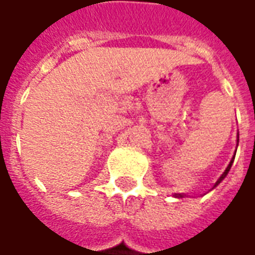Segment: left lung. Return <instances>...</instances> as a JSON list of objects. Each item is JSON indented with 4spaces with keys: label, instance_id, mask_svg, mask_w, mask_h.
<instances>
[{
    "label": "left lung",
    "instance_id": "obj_1",
    "mask_svg": "<svg viewBox=\"0 0 255 255\" xmlns=\"http://www.w3.org/2000/svg\"><path fill=\"white\" fill-rule=\"evenodd\" d=\"M233 158H235V157H233ZM232 164H233V159H232V161H231V164L228 165V168H226V171H225L224 173H222V176H221V178L218 179V182H217V183H215V186H217V184H218V183H221V180H222V179H224L225 176H226V175H228V172H229V169H231ZM176 197H182V194H176Z\"/></svg>",
    "mask_w": 255,
    "mask_h": 255
}]
</instances>
